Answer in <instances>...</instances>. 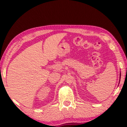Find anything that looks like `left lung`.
Wrapping results in <instances>:
<instances>
[{
    "mask_svg": "<svg viewBox=\"0 0 127 127\" xmlns=\"http://www.w3.org/2000/svg\"><path fill=\"white\" fill-rule=\"evenodd\" d=\"M120 78H121V73H120Z\"/></svg>",
    "mask_w": 127,
    "mask_h": 127,
    "instance_id": "left-lung-1",
    "label": "left lung"
}]
</instances>
